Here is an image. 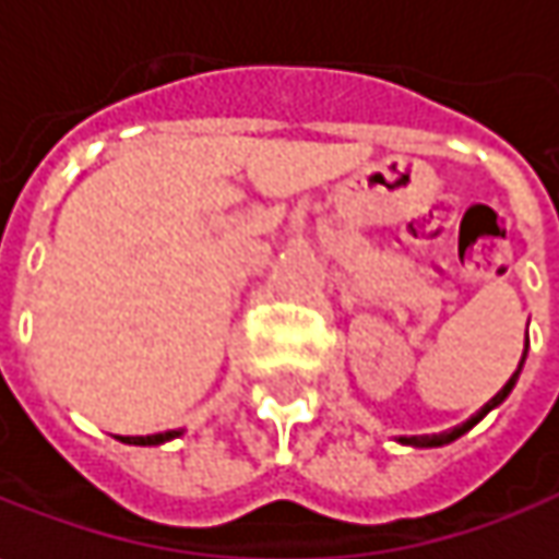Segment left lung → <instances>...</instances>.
<instances>
[{
  "mask_svg": "<svg viewBox=\"0 0 559 559\" xmlns=\"http://www.w3.org/2000/svg\"><path fill=\"white\" fill-rule=\"evenodd\" d=\"M522 362H525V353H522ZM522 362H520V369L513 372V378H510V381H507V384L500 388L498 394H495L491 401L485 403V406H481V409L475 413V416H473V419H469V423L456 425V428H450V431H441V435H413V438H401L403 444H413V448H441V444H450V441H456L460 435H466V431H469V428H473L475 423H481V419H485V416H488V413H491V409H495L498 403L507 401V394L513 391V384H516V378H520Z\"/></svg>",
  "mask_w": 559,
  "mask_h": 559,
  "instance_id": "1",
  "label": "left lung"
}]
</instances>
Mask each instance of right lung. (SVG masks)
Here are the masks:
<instances>
[{
  "mask_svg": "<svg viewBox=\"0 0 559 559\" xmlns=\"http://www.w3.org/2000/svg\"><path fill=\"white\" fill-rule=\"evenodd\" d=\"M181 431H165V435H146V438H121V441H128V444H162V441H171V438H178Z\"/></svg>",
  "mask_w": 559,
  "mask_h": 559,
  "instance_id": "right-lung-1",
  "label": "right lung"
}]
</instances>
